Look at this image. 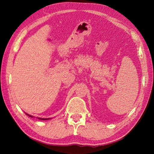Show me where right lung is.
I'll use <instances>...</instances> for the list:
<instances>
[{
	"label": "right lung",
	"instance_id": "right-lung-1",
	"mask_svg": "<svg viewBox=\"0 0 154 154\" xmlns=\"http://www.w3.org/2000/svg\"><path fill=\"white\" fill-rule=\"evenodd\" d=\"M26 114L28 116L30 117V118H33V117H32V116H30V115H28V114H27V113H26ZM38 119H41V120H48V119H49L50 118H38Z\"/></svg>",
	"mask_w": 154,
	"mask_h": 154
}]
</instances>
